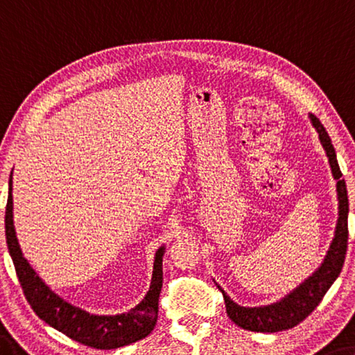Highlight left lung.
<instances>
[{
	"label": "left lung",
	"mask_w": 355,
	"mask_h": 355,
	"mask_svg": "<svg viewBox=\"0 0 355 355\" xmlns=\"http://www.w3.org/2000/svg\"><path fill=\"white\" fill-rule=\"evenodd\" d=\"M313 126L316 128L319 134V140L327 153L331 173L336 180V194H338V221H336L335 237L331 240L330 248L324 257V262L308 277L303 283L281 299L277 303L266 306L246 308L240 306L218 286L223 292L224 303H226L227 316L234 320L239 327L251 331H263V334H273V331H283L295 327L303 319L308 318L314 311L325 292L334 284V281L341 273L343 263H345L346 248H347V213H349V202H347V189L343 180V173L340 171L336 153L327 131L316 116L309 114Z\"/></svg>",
	"instance_id": "8db88e82"
}]
</instances>
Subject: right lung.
<instances>
[{
    "mask_svg": "<svg viewBox=\"0 0 355 355\" xmlns=\"http://www.w3.org/2000/svg\"><path fill=\"white\" fill-rule=\"evenodd\" d=\"M12 182L9 180V196L6 205V241L12 257L17 277L33 311L39 318L60 330L69 338L94 349H116L145 338L155 329L157 319V300L162 288V256L164 246L156 251L153 277L144 300L128 313L115 316H98L77 308L56 295L55 292L37 277V273L21 254L15 235L12 215Z\"/></svg>",
    "mask_w": 355,
    "mask_h": 355,
    "instance_id": "add662e5",
    "label": "right lung"
}]
</instances>
